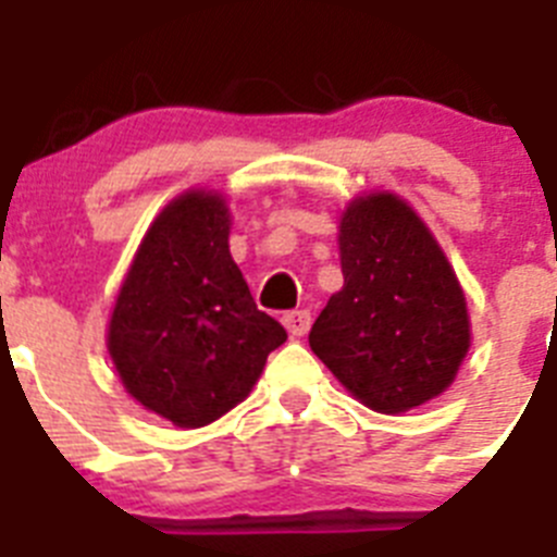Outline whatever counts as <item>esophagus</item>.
Returning a JSON list of instances; mask_svg holds the SVG:
<instances>
[{
  "label": "esophagus",
  "instance_id": "obj_1",
  "mask_svg": "<svg viewBox=\"0 0 557 557\" xmlns=\"http://www.w3.org/2000/svg\"><path fill=\"white\" fill-rule=\"evenodd\" d=\"M284 326L293 337H304L312 326V314H309V309H293V312L284 314Z\"/></svg>",
  "mask_w": 557,
  "mask_h": 557
}]
</instances>
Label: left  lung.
<instances>
[{
  "instance_id": "1",
  "label": "left lung",
  "mask_w": 557,
  "mask_h": 557,
  "mask_svg": "<svg viewBox=\"0 0 557 557\" xmlns=\"http://www.w3.org/2000/svg\"><path fill=\"white\" fill-rule=\"evenodd\" d=\"M343 289L309 346L376 412L412 410L455 382L469 351L466 295L435 236L391 191L351 200L339 220Z\"/></svg>"
}]
</instances>
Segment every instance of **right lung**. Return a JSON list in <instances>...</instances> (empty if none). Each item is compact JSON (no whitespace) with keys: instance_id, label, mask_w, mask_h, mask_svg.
<instances>
[{"instance_id":"1","label":"right lung","mask_w":557,"mask_h":557,"mask_svg":"<svg viewBox=\"0 0 557 557\" xmlns=\"http://www.w3.org/2000/svg\"><path fill=\"white\" fill-rule=\"evenodd\" d=\"M228 231V206L214 191L172 200L141 239L108 323L125 391L184 430L239 405L287 339L282 323L256 309Z\"/></svg>"}]
</instances>
